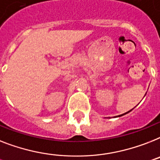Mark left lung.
<instances>
[{
	"label": "left lung",
	"instance_id": "8db88e82",
	"mask_svg": "<svg viewBox=\"0 0 160 160\" xmlns=\"http://www.w3.org/2000/svg\"><path fill=\"white\" fill-rule=\"evenodd\" d=\"M130 112V111H129ZM127 112H126V113L125 114H127ZM122 115H124V114H122ZM122 115H120V116H122Z\"/></svg>",
	"mask_w": 160,
	"mask_h": 160
}]
</instances>
